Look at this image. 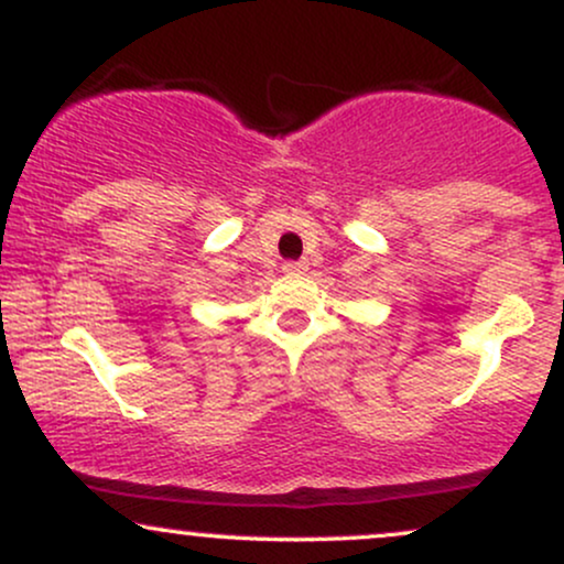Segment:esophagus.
I'll return each mask as SVG.
<instances>
[{
    "instance_id": "1",
    "label": "esophagus",
    "mask_w": 564,
    "mask_h": 564,
    "mask_svg": "<svg viewBox=\"0 0 564 564\" xmlns=\"http://www.w3.org/2000/svg\"><path fill=\"white\" fill-rule=\"evenodd\" d=\"M283 270H286L289 275H302L307 273V262H286L283 264Z\"/></svg>"
}]
</instances>
